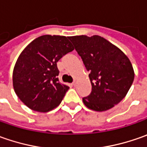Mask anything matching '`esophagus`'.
Listing matches in <instances>:
<instances>
[{
    "label": "esophagus",
    "instance_id": "obj_1",
    "mask_svg": "<svg viewBox=\"0 0 147 147\" xmlns=\"http://www.w3.org/2000/svg\"><path fill=\"white\" fill-rule=\"evenodd\" d=\"M77 83H78V79H77V78H74V82H73V86L75 87L77 85Z\"/></svg>",
    "mask_w": 147,
    "mask_h": 147
}]
</instances>
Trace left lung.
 Masks as SVG:
<instances>
[{
  "mask_svg": "<svg viewBox=\"0 0 147 147\" xmlns=\"http://www.w3.org/2000/svg\"><path fill=\"white\" fill-rule=\"evenodd\" d=\"M81 56L92 84V92L82 101L90 110L105 111L127 95L134 79L128 57L104 37L94 35L69 37Z\"/></svg>",
  "mask_w": 147,
  "mask_h": 147,
  "instance_id": "left-lung-1",
  "label": "left lung"
}]
</instances>
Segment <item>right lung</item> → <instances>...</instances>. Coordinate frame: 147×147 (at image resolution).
<instances>
[{"label":"right lung","mask_w":147,"mask_h":147,"mask_svg":"<svg viewBox=\"0 0 147 147\" xmlns=\"http://www.w3.org/2000/svg\"><path fill=\"white\" fill-rule=\"evenodd\" d=\"M69 37L43 35L21 52L13 70V87L20 100L29 109L48 112L62 101L69 87L57 76V62L74 51Z\"/></svg>","instance_id":"1"}]
</instances>
